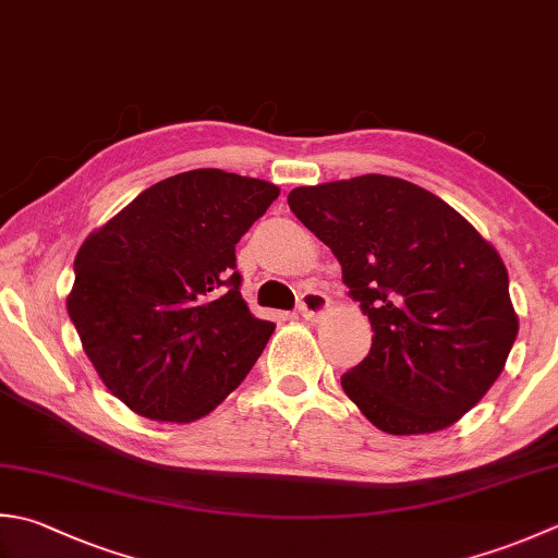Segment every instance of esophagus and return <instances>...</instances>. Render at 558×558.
I'll return each instance as SVG.
<instances>
[{"label":"esophagus","instance_id":"obj_1","mask_svg":"<svg viewBox=\"0 0 558 558\" xmlns=\"http://www.w3.org/2000/svg\"><path fill=\"white\" fill-rule=\"evenodd\" d=\"M331 310V300L329 294H324L319 290H304L300 298V314L307 322H319L322 316Z\"/></svg>","mask_w":558,"mask_h":558}]
</instances>
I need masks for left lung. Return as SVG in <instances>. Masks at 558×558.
I'll return each instance as SVG.
<instances>
[{"label": "left lung", "instance_id": "left-lung-1", "mask_svg": "<svg viewBox=\"0 0 558 558\" xmlns=\"http://www.w3.org/2000/svg\"><path fill=\"white\" fill-rule=\"evenodd\" d=\"M288 203L373 324L367 357L341 377L348 399L389 435L450 428L504 373L518 336L494 244L438 195L381 173L300 185Z\"/></svg>", "mask_w": 558, "mask_h": 558}]
</instances>
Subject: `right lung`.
Instances as JSON below:
<instances>
[{"label":"right lung","instance_id":"add662e5","mask_svg":"<svg viewBox=\"0 0 558 558\" xmlns=\"http://www.w3.org/2000/svg\"><path fill=\"white\" fill-rule=\"evenodd\" d=\"M280 195L222 169L163 179L84 239L68 312L86 357L140 416L191 423L234 391L276 329L239 286L234 246Z\"/></svg>","mask_w":558,"mask_h":558}]
</instances>
